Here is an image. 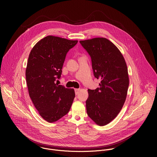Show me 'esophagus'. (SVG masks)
Listing matches in <instances>:
<instances>
[{
	"label": "esophagus",
	"mask_w": 157,
	"mask_h": 157,
	"mask_svg": "<svg viewBox=\"0 0 157 157\" xmlns=\"http://www.w3.org/2000/svg\"><path fill=\"white\" fill-rule=\"evenodd\" d=\"M79 90L80 89H75V95H77L79 92Z\"/></svg>",
	"instance_id": "obj_1"
}]
</instances>
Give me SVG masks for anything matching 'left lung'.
<instances>
[{"instance_id":"obj_1","label":"left lung","mask_w":157,"mask_h":157,"mask_svg":"<svg viewBox=\"0 0 157 157\" xmlns=\"http://www.w3.org/2000/svg\"><path fill=\"white\" fill-rule=\"evenodd\" d=\"M91 58L94 75L100 87L88 90L86 101L88 116L98 125L109 123L120 112L129 87L125 60L117 47L103 37L80 40Z\"/></svg>"}]
</instances>
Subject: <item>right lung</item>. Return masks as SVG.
Returning <instances> with one entry per match:
<instances>
[{
	"instance_id": "right-lung-1",
	"label": "right lung",
	"mask_w": 157,
	"mask_h": 157,
	"mask_svg": "<svg viewBox=\"0 0 157 157\" xmlns=\"http://www.w3.org/2000/svg\"><path fill=\"white\" fill-rule=\"evenodd\" d=\"M77 40L48 36L31 49L26 69L29 97L40 116L53 123L69 112L75 97L74 89L59 85L67 52Z\"/></svg>"
}]
</instances>
